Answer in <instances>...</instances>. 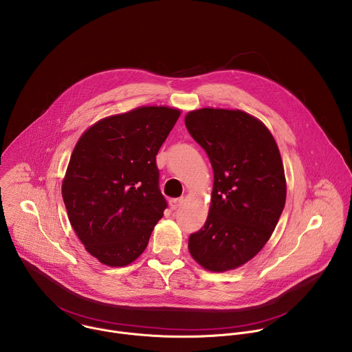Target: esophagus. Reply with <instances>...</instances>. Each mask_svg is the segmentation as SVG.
I'll return each mask as SVG.
<instances>
[{"instance_id": "esophagus-1", "label": "esophagus", "mask_w": 352, "mask_h": 352, "mask_svg": "<svg viewBox=\"0 0 352 352\" xmlns=\"http://www.w3.org/2000/svg\"><path fill=\"white\" fill-rule=\"evenodd\" d=\"M182 202H183V198H173V199H170L169 204H170V208L175 210L182 205Z\"/></svg>"}]
</instances>
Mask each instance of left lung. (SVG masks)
Masks as SVG:
<instances>
[{"instance_id": "1", "label": "left lung", "mask_w": 352, "mask_h": 352, "mask_svg": "<svg viewBox=\"0 0 352 352\" xmlns=\"http://www.w3.org/2000/svg\"><path fill=\"white\" fill-rule=\"evenodd\" d=\"M186 128L213 168L210 209L188 238L192 258L209 271L234 270L270 239L286 201L278 146L257 118L241 110L190 111Z\"/></svg>"}]
</instances>
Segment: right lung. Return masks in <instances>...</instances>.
<instances>
[{"instance_id":"add662e5","label":"right lung","mask_w":352,"mask_h":352,"mask_svg":"<svg viewBox=\"0 0 352 352\" xmlns=\"http://www.w3.org/2000/svg\"><path fill=\"white\" fill-rule=\"evenodd\" d=\"M179 116L139 107L100 120L77 142L62 195L77 236L100 263L124 267L147 248L168 206L155 155Z\"/></svg>"}]
</instances>
